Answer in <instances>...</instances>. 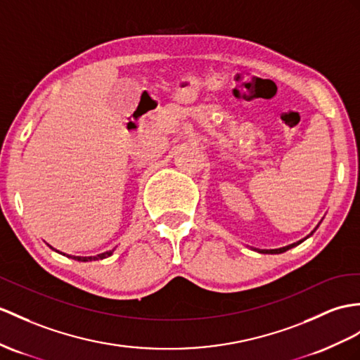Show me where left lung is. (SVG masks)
Listing matches in <instances>:
<instances>
[{
  "mask_svg": "<svg viewBox=\"0 0 360 360\" xmlns=\"http://www.w3.org/2000/svg\"><path fill=\"white\" fill-rule=\"evenodd\" d=\"M319 226V224H318ZM318 226L316 227H314V231H316L318 229ZM313 231V232H314ZM311 232V233H313ZM310 233V235H311ZM310 235H307L305 236V238H302V240H300V241H296V243H293V244H288V246H285V248H279V249H253L252 248V250H255V252H258V253H270V255H278V253H283V252H287L288 249H292V248H295V246H297V244H301L302 241H305L307 238H309V236Z\"/></svg>",
  "mask_w": 360,
  "mask_h": 360,
  "instance_id": "8db88e82",
  "label": "left lung"
}]
</instances>
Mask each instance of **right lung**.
Returning <instances> with one entry per match:
<instances>
[{
  "instance_id": "obj_1",
  "label": "right lung",
  "mask_w": 360,
  "mask_h": 360,
  "mask_svg": "<svg viewBox=\"0 0 360 360\" xmlns=\"http://www.w3.org/2000/svg\"><path fill=\"white\" fill-rule=\"evenodd\" d=\"M112 252H114V249H112V250H108V252L99 253V255H96V257H70V255H68V258H73V259L82 261V262H86V261H98V259H103V258H108V257H111V255H112ZM64 255H65V253H64Z\"/></svg>"
}]
</instances>
